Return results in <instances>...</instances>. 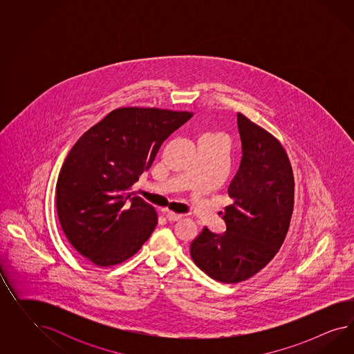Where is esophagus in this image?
<instances>
[{"mask_svg":"<svg viewBox=\"0 0 354 354\" xmlns=\"http://www.w3.org/2000/svg\"><path fill=\"white\" fill-rule=\"evenodd\" d=\"M166 218L170 221V222H176V221H180L183 218L182 214H178V213H174V212H166Z\"/></svg>","mask_w":354,"mask_h":354,"instance_id":"34e87169","label":"esophagus"}]
</instances>
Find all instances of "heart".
<instances>
[{
	"label": "heart",
	"mask_w": 354,
	"mask_h": 354,
	"mask_svg": "<svg viewBox=\"0 0 354 354\" xmlns=\"http://www.w3.org/2000/svg\"><path fill=\"white\" fill-rule=\"evenodd\" d=\"M204 139L213 140V141H216L218 144H221V145H223V147H227V142H225V140L222 138V136H218V135H206L204 136Z\"/></svg>",
	"instance_id": "b5f03b06"
}]
</instances>
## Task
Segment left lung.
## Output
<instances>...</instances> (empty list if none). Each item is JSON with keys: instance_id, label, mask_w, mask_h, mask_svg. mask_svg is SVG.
I'll list each match as a JSON object with an SVG mask.
<instances>
[{"instance_id": "8db88e82", "label": "left lung", "mask_w": 354, "mask_h": 354, "mask_svg": "<svg viewBox=\"0 0 354 354\" xmlns=\"http://www.w3.org/2000/svg\"><path fill=\"white\" fill-rule=\"evenodd\" d=\"M241 161L228 185L232 204L216 235L206 225L191 243L193 262L221 283H240L275 257L290 228L295 178L287 151L274 135L237 113Z\"/></svg>"}]
</instances>
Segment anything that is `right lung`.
<instances>
[{"label": "right lung", "instance_id": "add662e5", "mask_svg": "<svg viewBox=\"0 0 354 354\" xmlns=\"http://www.w3.org/2000/svg\"><path fill=\"white\" fill-rule=\"evenodd\" d=\"M191 117L188 111L119 107L68 151L57 182V213L67 240L89 262L119 265L149 239L158 215L132 187L163 141Z\"/></svg>", "mask_w": 354, "mask_h": 354}]
</instances>
